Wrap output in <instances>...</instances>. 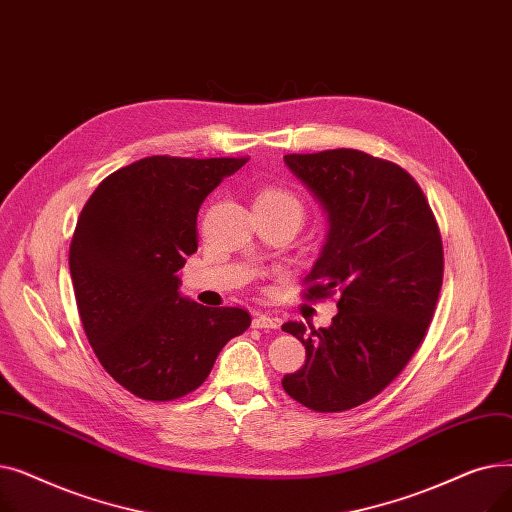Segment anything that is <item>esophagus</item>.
I'll return each instance as SVG.
<instances>
[{
    "label": "esophagus",
    "instance_id": "34e87169",
    "mask_svg": "<svg viewBox=\"0 0 512 512\" xmlns=\"http://www.w3.org/2000/svg\"><path fill=\"white\" fill-rule=\"evenodd\" d=\"M253 328H257V330H278L280 328V319L261 313V315H257L253 319Z\"/></svg>",
    "mask_w": 512,
    "mask_h": 512
}]
</instances>
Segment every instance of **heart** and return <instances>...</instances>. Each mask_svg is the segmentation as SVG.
Wrapping results in <instances>:
<instances>
[{
    "instance_id": "b5f03b06",
    "label": "heart",
    "mask_w": 512,
    "mask_h": 512,
    "mask_svg": "<svg viewBox=\"0 0 512 512\" xmlns=\"http://www.w3.org/2000/svg\"><path fill=\"white\" fill-rule=\"evenodd\" d=\"M255 205L272 207V209H294L303 213V203L294 197L286 188L280 186H265L255 195Z\"/></svg>"
}]
</instances>
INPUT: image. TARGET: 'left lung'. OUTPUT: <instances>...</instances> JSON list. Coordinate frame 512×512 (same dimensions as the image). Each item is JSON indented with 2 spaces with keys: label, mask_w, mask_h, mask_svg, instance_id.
Returning a JSON list of instances; mask_svg holds the SVG:
<instances>
[{
  "label": "left lung",
  "mask_w": 512,
  "mask_h": 512,
  "mask_svg": "<svg viewBox=\"0 0 512 512\" xmlns=\"http://www.w3.org/2000/svg\"><path fill=\"white\" fill-rule=\"evenodd\" d=\"M284 164L330 224L303 294H338V313L330 328L282 326L307 353L282 388L307 409L340 413L378 396L423 342L442 288V238L421 186L392 161L330 149L290 153Z\"/></svg>",
  "instance_id": "obj_1"
}]
</instances>
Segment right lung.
Wrapping results in <instances>:
<instances>
[{"label":"right lung","instance_id":"1","mask_svg":"<svg viewBox=\"0 0 512 512\" xmlns=\"http://www.w3.org/2000/svg\"><path fill=\"white\" fill-rule=\"evenodd\" d=\"M247 159L145 157L107 176L80 211L68 259L78 315L103 369L134 396L197 390L251 326L245 309L182 297L176 274L197 251L201 203Z\"/></svg>","mask_w":512,"mask_h":512}]
</instances>
